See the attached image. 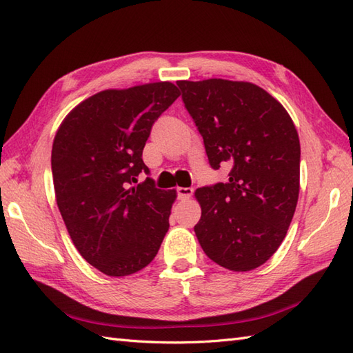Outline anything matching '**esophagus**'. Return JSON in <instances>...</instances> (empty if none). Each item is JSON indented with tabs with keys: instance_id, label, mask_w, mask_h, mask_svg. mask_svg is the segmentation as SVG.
Here are the masks:
<instances>
[{
	"instance_id": "34e87169",
	"label": "esophagus",
	"mask_w": 353,
	"mask_h": 353,
	"mask_svg": "<svg viewBox=\"0 0 353 353\" xmlns=\"http://www.w3.org/2000/svg\"><path fill=\"white\" fill-rule=\"evenodd\" d=\"M176 192H178V198L181 199V201L190 199L192 194H193V189H192V187H178Z\"/></svg>"
}]
</instances>
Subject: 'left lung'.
<instances>
[{"label":"left lung","instance_id":"left-lung-1","mask_svg":"<svg viewBox=\"0 0 353 353\" xmlns=\"http://www.w3.org/2000/svg\"><path fill=\"white\" fill-rule=\"evenodd\" d=\"M210 164L230 163L228 183L194 192V234L210 260L232 272L260 268L276 252L297 205L301 143L283 104L249 81L176 83Z\"/></svg>","mask_w":353,"mask_h":353}]
</instances>
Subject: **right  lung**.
Returning <instances> with one entry per match:
<instances>
[{
  "mask_svg": "<svg viewBox=\"0 0 353 353\" xmlns=\"http://www.w3.org/2000/svg\"><path fill=\"white\" fill-rule=\"evenodd\" d=\"M181 95L170 81L107 89L74 107L52 143L57 207L74 246L108 276L150 264L169 230L176 190L155 189L142 152L152 123Z\"/></svg>",
  "mask_w": 353,
  "mask_h": 353,
  "instance_id": "obj_1",
  "label": "right lung"
}]
</instances>
